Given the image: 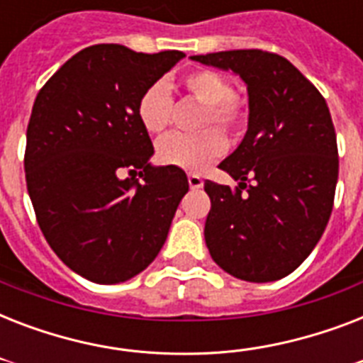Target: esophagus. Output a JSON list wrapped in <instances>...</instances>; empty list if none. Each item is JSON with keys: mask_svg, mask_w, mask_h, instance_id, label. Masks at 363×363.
Masks as SVG:
<instances>
[{"mask_svg": "<svg viewBox=\"0 0 363 363\" xmlns=\"http://www.w3.org/2000/svg\"><path fill=\"white\" fill-rule=\"evenodd\" d=\"M188 184H190L192 190H198V188L203 186V179L198 173H188Z\"/></svg>", "mask_w": 363, "mask_h": 363, "instance_id": "1", "label": "esophagus"}]
</instances>
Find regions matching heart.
I'll use <instances>...</instances> for the list:
<instances>
[{"mask_svg":"<svg viewBox=\"0 0 363 363\" xmlns=\"http://www.w3.org/2000/svg\"><path fill=\"white\" fill-rule=\"evenodd\" d=\"M179 88L188 98L203 105L199 115L196 135L173 133L158 143V158L162 164L186 171H201L218 158L226 148V137L239 135L248 124V101L239 92H233L226 77L213 69H194L181 77ZM139 124L152 135L167 131L173 115V99L164 84H150L139 96L135 107ZM211 125L221 128H211Z\"/></svg>","mask_w":363,"mask_h":363,"instance_id":"1","label":"heart"}]
</instances>
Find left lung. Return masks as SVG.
<instances>
[{
  "instance_id": "left-lung-1",
  "label": "left lung",
  "mask_w": 363,
  "mask_h": 363,
  "mask_svg": "<svg viewBox=\"0 0 363 363\" xmlns=\"http://www.w3.org/2000/svg\"><path fill=\"white\" fill-rule=\"evenodd\" d=\"M232 69L248 90V130L218 167L239 181H205V242L230 275L269 282L290 275L326 230L339 156L326 99L286 58L258 48L192 56Z\"/></svg>"
}]
</instances>
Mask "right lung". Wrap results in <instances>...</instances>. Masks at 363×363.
I'll use <instances>...</instances> for the list:
<instances>
[{"mask_svg": "<svg viewBox=\"0 0 363 363\" xmlns=\"http://www.w3.org/2000/svg\"><path fill=\"white\" fill-rule=\"evenodd\" d=\"M181 58L94 45L37 94L26 186L50 248L88 281L116 284L147 269L188 192L181 167L150 165L152 141L135 113L139 96Z\"/></svg>", "mask_w": 363, "mask_h": 363, "instance_id": "right-lung-1", "label": "right lung"}]
</instances>
